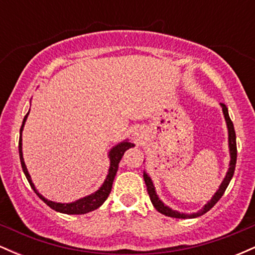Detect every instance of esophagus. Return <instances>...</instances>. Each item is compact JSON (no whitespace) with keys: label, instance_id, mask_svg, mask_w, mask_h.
<instances>
[{"label":"esophagus","instance_id":"esophagus-1","mask_svg":"<svg viewBox=\"0 0 255 255\" xmlns=\"http://www.w3.org/2000/svg\"><path fill=\"white\" fill-rule=\"evenodd\" d=\"M136 135H137V134H136Z\"/></svg>","mask_w":255,"mask_h":255}]
</instances>
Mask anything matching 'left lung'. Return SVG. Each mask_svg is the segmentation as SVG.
<instances>
[{
  "label": "left lung",
  "mask_w": 255,
  "mask_h": 255,
  "mask_svg": "<svg viewBox=\"0 0 255 255\" xmlns=\"http://www.w3.org/2000/svg\"><path fill=\"white\" fill-rule=\"evenodd\" d=\"M221 108H222V111H223L225 124H227V128H228V145H229V153H230L229 168H228V171H227V174H225L224 180L222 181L221 184H219V188L216 191L215 194L212 195V198L204 205L203 209L199 210L198 212L184 213V212H178V211H176V210H172L171 207H169L168 205H165L162 200H160L159 197H158L157 192H156V188H154V184H153V182H152L151 177L148 176L147 172L144 171V180H145L146 187H147V193H148V195H150L151 203L154 206V209H156L158 212L162 213V215H165V216H168V217H172V218H182V219L197 218V217H199V216H203L204 213L210 211V210H211L212 207L218 203L219 199H221L222 195L224 194L227 187L229 186L231 178H233L234 171H235L236 157H238V148H236V134H235V129H234L233 122H231V120L229 118L228 108L225 107V104H222V103H221Z\"/></svg>",
  "instance_id": "left-lung-1"
}]
</instances>
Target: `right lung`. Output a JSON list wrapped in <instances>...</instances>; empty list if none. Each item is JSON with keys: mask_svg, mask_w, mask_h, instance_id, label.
<instances>
[{"mask_svg": "<svg viewBox=\"0 0 255 255\" xmlns=\"http://www.w3.org/2000/svg\"><path fill=\"white\" fill-rule=\"evenodd\" d=\"M28 114H30V110L28 113L26 114V116L24 118V121H22L21 128H20V137H19V156H20V162H21V166H22V171H24L26 178H27L28 183L32 187L34 193L39 197L48 206H50L52 210L55 211L61 212V213H66V215H84V213L95 211L97 210L99 206L104 204V201L107 200L108 197H109L110 192H111V187H113V182L114 178L116 176V172L119 170V163L120 160L122 159V156L125 154V152L128 150V148L134 147V144L128 141V139L124 140V141L119 142L115 146L110 148V151L108 152V158L110 160V166L109 170H108V175L105 177L103 184L97 189L96 192L91 193V194L86 195V197H83L78 200L72 201V203H56V201H51L49 199H46L45 197H43L39 192L37 191L36 186H34L33 182H32V178L30 172H28L27 168H26L25 160H24V156H22V130H24V126L26 120H27Z\"/></svg>", "mask_w": 255, "mask_h": 255, "instance_id": "right-lung-1", "label": "right lung"}]
</instances>
